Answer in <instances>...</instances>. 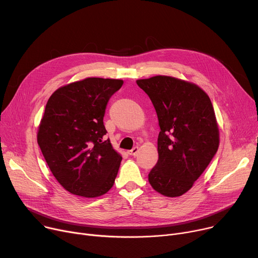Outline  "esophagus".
<instances>
[{"instance_id": "1", "label": "esophagus", "mask_w": 258, "mask_h": 258, "mask_svg": "<svg viewBox=\"0 0 258 258\" xmlns=\"http://www.w3.org/2000/svg\"><path fill=\"white\" fill-rule=\"evenodd\" d=\"M139 153V147L138 146H135L133 150H131V151H128V155H131V156H137V154Z\"/></svg>"}]
</instances>
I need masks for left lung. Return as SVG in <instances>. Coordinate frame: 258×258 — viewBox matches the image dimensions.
Returning a JSON list of instances; mask_svg holds the SVG:
<instances>
[{
  "label": "left lung",
  "instance_id": "left-lung-1",
  "mask_svg": "<svg viewBox=\"0 0 258 258\" xmlns=\"http://www.w3.org/2000/svg\"><path fill=\"white\" fill-rule=\"evenodd\" d=\"M158 116L159 159L148 173L155 190L169 198L192 187L218 152L220 132L212 103L200 87L171 76L138 79Z\"/></svg>",
  "mask_w": 258,
  "mask_h": 258
}]
</instances>
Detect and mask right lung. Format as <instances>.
Wrapping results in <instances>:
<instances>
[{"instance_id": "obj_1", "label": "right lung", "mask_w": 258, "mask_h": 258, "mask_svg": "<svg viewBox=\"0 0 258 258\" xmlns=\"http://www.w3.org/2000/svg\"><path fill=\"white\" fill-rule=\"evenodd\" d=\"M123 80L89 77L60 87L45 108L37 143L57 182L72 195L96 198L113 187L122 157L114 150L103 117Z\"/></svg>"}]
</instances>
